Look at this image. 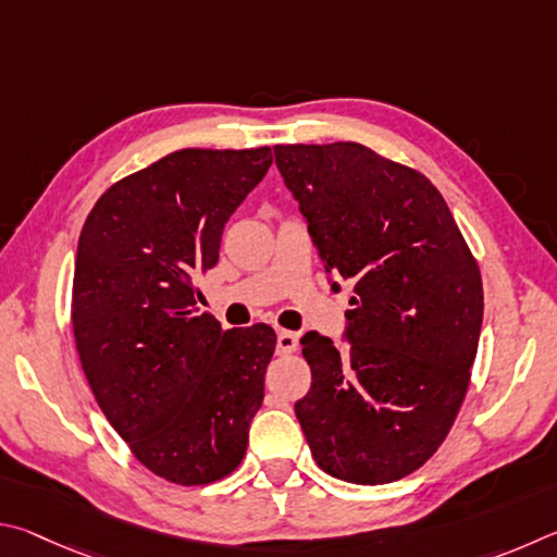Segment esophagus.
Wrapping results in <instances>:
<instances>
[{"label": "esophagus", "mask_w": 557, "mask_h": 557, "mask_svg": "<svg viewBox=\"0 0 557 557\" xmlns=\"http://www.w3.org/2000/svg\"><path fill=\"white\" fill-rule=\"evenodd\" d=\"M296 347H298L296 333H290V330H278V333H276V349H278V352L288 355V352H294Z\"/></svg>", "instance_id": "esophagus-1"}]
</instances>
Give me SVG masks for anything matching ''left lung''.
<instances>
[{
	"label": "left lung",
	"mask_w": 557,
	"mask_h": 557,
	"mask_svg": "<svg viewBox=\"0 0 557 557\" xmlns=\"http://www.w3.org/2000/svg\"><path fill=\"white\" fill-rule=\"evenodd\" d=\"M273 156L325 271L355 281L347 347L315 330L300 337L313 382L298 423L320 470L396 482L441 447L462 406L482 333L480 269L423 173L355 141Z\"/></svg>",
	"instance_id": "1"
}]
</instances>
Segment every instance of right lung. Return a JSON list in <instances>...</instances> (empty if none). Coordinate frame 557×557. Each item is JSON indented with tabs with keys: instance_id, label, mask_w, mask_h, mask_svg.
<instances>
[{
	"instance_id": "add662e5",
	"label": "right lung",
	"mask_w": 557,
	"mask_h": 557,
	"mask_svg": "<svg viewBox=\"0 0 557 557\" xmlns=\"http://www.w3.org/2000/svg\"><path fill=\"white\" fill-rule=\"evenodd\" d=\"M273 161L269 146L181 149L114 183L77 242L73 335L107 421L144 467L193 486L237 470L276 333L224 330L195 278Z\"/></svg>"
}]
</instances>
